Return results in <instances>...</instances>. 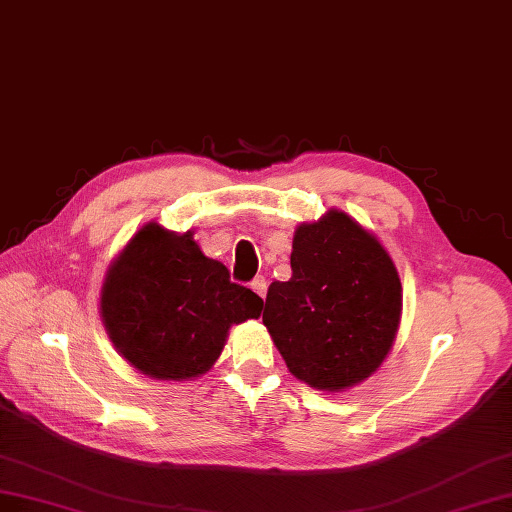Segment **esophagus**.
<instances>
[{
  "instance_id": "esophagus-1",
  "label": "esophagus",
  "mask_w": 512,
  "mask_h": 512,
  "mask_svg": "<svg viewBox=\"0 0 512 512\" xmlns=\"http://www.w3.org/2000/svg\"><path fill=\"white\" fill-rule=\"evenodd\" d=\"M251 287H253L255 294H259L261 298H266V294H268V279H266V276H257V279L251 283Z\"/></svg>"
}]
</instances>
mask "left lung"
<instances>
[{
	"label": "left lung",
	"mask_w": 512,
	"mask_h": 512,
	"mask_svg": "<svg viewBox=\"0 0 512 512\" xmlns=\"http://www.w3.org/2000/svg\"><path fill=\"white\" fill-rule=\"evenodd\" d=\"M401 309V279L384 244L330 208L296 227L291 279L270 285L264 326L291 375L343 392L382 367Z\"/></svg>",
	"instance_id": "1"
}]
</instances>
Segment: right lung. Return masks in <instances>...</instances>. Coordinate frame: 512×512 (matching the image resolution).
Listing matches in <instances>:
<instances>
[{
  "label": "right lung",
  "instance_id": "right-lung-1",
  "mask_svg": "<svg viewBox=\"0 0 512 512\" xmlns=\"http://www.w3.org/2000/svg\"><path fill=\"white\" fill-rule=\"evenodd\" d=\"M264 309L255 291L229 281L203 255L193 231L145 223L111 261L100 287V317L118 354L152 379L208 373L233 324Z\"/></svg>",
  "mask_w": 512,
  "mask_h": 512
}]
</instances>
